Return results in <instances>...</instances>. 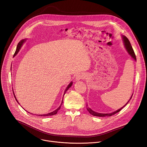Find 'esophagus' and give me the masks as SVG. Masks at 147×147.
Here are the masks:
<instances>
[{
  "mask_svg": "<svg viewBox=\"0 0 147 147\" xmlns=\"http://www.w3.org/2000/svg\"><path fill=\"white\" fill-rule=\"evenodd\" d=\"M86 77L85 76V74L84 73H78L76 76V80L77 81H79L80 80H82V79H84V78Z\"/></svg>",
  "mask_w": 147,
  "mask_h": 147,
  "instance_id": "34e87169",
  "label": "esophagus"
}]
</instances>
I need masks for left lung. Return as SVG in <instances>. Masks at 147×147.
<instances>
[{
    "mask_svg": "<svg viewBox=\"0 0 147 147\" xmlns=\"http://www.w3.org/2000/svg\"><path fill=\"white\" fill-rule=\"evenodd\" d=\"M122 40H123V44H124V46L126 48V50L127 51V52H128V53L129 54V55L133 58V59L135 60V61H136V56H135V53L133 50V48L131 45V43L129 41V40L128 38H127L124 35H122ZM132 95L131 96V98L129 99V100H128V102H127L123 107H122L121 108L118 109L117 111H115V112H113L112 113H99V112H94V111H93L92 109H90V107H89V106H88V105L86 106V108L88 111V112H89L91 115L94 116H99V117H105V116H111L115 114H116V113L119 112L123 107H125L127 104H128V103L129 102V100L131 99L132 97Z\"/></svg>",
    "mask_w": 147,
    "mask_h": 147,
    "instance_id": "1",
    "label": "left lung"
}]
</instances>
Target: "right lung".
Here are the masks:
<instances>
[{"instance_id":"right-lung-1","label":"right lung","mask_w":147,"mask_h":147,"mask_svg":"<svg viewBox=\"0 0 147 147\" xmlns=\"http://www.w3.org/2000/svg\"><path fill=\"white\" fill-rule=\"evenodd\" d=\"M26 41V39H24V40H22L21 41H20V42H19V43H18V45H17V47H16V51H15V54H14V57L18 53V52L19 51V50H20V49L21 48V47H22V46L23 45V44H24V43H25V42ZM72 84H73V82H71L70 83H69V84H68V86H67V87H66V89H65V90H64V95H63V97H64V94H65V92L68 90V89H69L70 87H71V86H72ZM13 94H14V97H15V99H16V100L17 101V102L19 104V103L18 102V101L17 100V99H16V96H15V94L13 93ZM63 99H62V101H61V105H60V106L58 107V108L57 109H55V111H54L53 112H50V113H47V114H43V115H38V116H52V115H55V114H57V113L58 112V111H59L60 109V108H61V105H62V104H63ZM32 114V113H31ZM34 115V114H33Z\"/></svg>"}]
</instances>
